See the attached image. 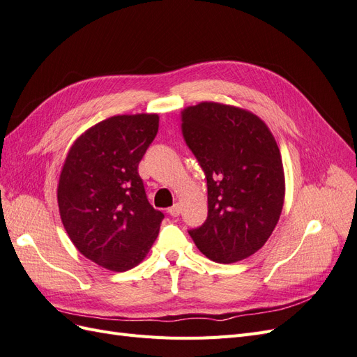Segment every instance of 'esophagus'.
Listing matches in <instances>:
<instances>
[{"instance_id":"34e87169","label":"esophagus","mask_w":357,"mask_h":357,"mask_svg":"<svg viewBox=\"0 0 357 357\" xmlns=\"http://www.w3.org/2000/svg\"><path fill=\"white\" fill-rule=\"evenodd\" d=\"M167 212H169L170 216H179V213H181V203H175L174 206H172V208L167 209Z\"/></svg>"}]
</instances>
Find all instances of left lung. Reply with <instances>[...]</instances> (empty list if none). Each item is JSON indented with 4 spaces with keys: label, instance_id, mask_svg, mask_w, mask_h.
Here are the masks:
<instances>
[{
    "label": "left lung",
    "instance_id": "1",
    "mask_svg": "<svg viewBox=\"0 0 357 357\" xmlns=\"http://www.w3.org/2000/svg\"><path fill=\"white\" fill-rule=\"evenodd\" d=\"M181 120L208 179V220L190 236L212 261L245 259L266 245L283 209L278 142L254 112L220 102L183 108Z\"/></svg>",
    "mask_w": 357,
    "mask_h": 357
}]
</instances>
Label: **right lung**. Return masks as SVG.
<instances>
[{"mask_svg":"<svg viewBox=\"0 0 357 357\" xmlns=\"http://www.w3.org/2000/svg\"><path fill=\"white\" fill-rule=\"evenodd\" d=\"M158 132V114H124L79 135L61 170L57 204L74 246L109 271L139 264L165 215L148 203L137 165Z\"/></svg>","mask_w":357,"mask_h":357,"instance_id":"right-lung-1","label":"right lung"}]
</instances>
